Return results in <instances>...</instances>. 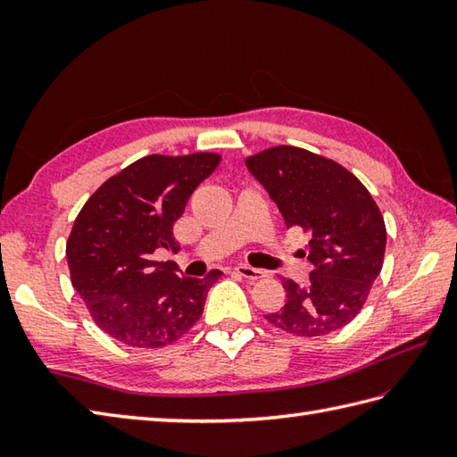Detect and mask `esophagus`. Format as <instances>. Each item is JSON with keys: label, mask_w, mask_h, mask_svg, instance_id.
Instances as JSON below:
<instances>
[{"label": "esophagus", "mask_w": 457, "mask_h": 457, "mask_svg": "<svg viewBox=\"0 0 457 457\" xmlns=\"http://www.w3.org/2000/svg\"><path fill=\"white\" fill-rule=\"evenodd\" d=\"M234 270H236L239 277H244L247 280H259V278L265 277L263 270L255 269V267H249V265H237Z\"/></svg>", "instance_id": "esophagus-1"}]
</instances>
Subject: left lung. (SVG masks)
I'll use <instances>...</instances> for the list:
<instances>
[{
  "label": "left lung",
  "instance_id": "8db88e82",
  "mask_svg": "<svg viewBox=\"0 0 457 457\" xmlns=\"http://www.w3.org/2000/svg\"><path fill=\"white\" fill-rule=\"evenodd\" d=\"M287 228L308 234L303 255L312 265L306 287L285 278L287 304L265 318L295 336H324L363 308L381 273L386 229L371 194L336 161L280 145L245 161Z\"/></svg>",
  "mask_w": 457,
  "mask_h": 457
}]
</instances>
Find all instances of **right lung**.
<instances>
[{"label":"right lung","instance_id":"1","mask_svg":"<svg viewBox=\"0 0 457 457\" xmlns=\"http://www.w3.org/2000/svg\"><path fill=\"white\" fill-rule=\"evenodd\" d=\"M221 157L149 154L105 180L84 204L66 244L72 287L94 322L131 347H162L198 322L212 285L179 275L170 261H154L157 249L177 253L172 237L190 194L216 170Z\"/></svg>","mask_w":457,"mask_h":457}]
</instances>
